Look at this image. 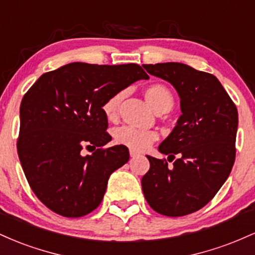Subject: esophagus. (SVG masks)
Wrapping results in <instances>:
<instances>
[{
  "label": "esophagus",
  "instance_id": "34e87169",
  "mask_svg": "<svg viewBox=\"0 0 255 255\" xmlns=\"http://www.w3.org/2000/svg\"><path fill=\"white\" fill-rule=\"evenodd\" d=\"M129 154H130V157H136V156H139V153H137V152H135V151H133V150L129 151Z\"/></svg>",
  "mask_w": 255,
  "mask_h": 255
}]
</instances>
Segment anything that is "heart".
Masks as SVG:
<instances>
[{"instance_id":"heart-1","label":"heart","mask_w":255,"mask_h":255,"mask_svg":"<svg viewBox=\"0 0 255 255\" xmlns=\"http://www.w3.org/2000/svg\"><path fill=\"white\" fill-rule=\"evenodd\" d=\"M147 103L156 113H168L174 107V97L169 89L162 84L148 85L144 90ZM124 98V92H116L110 96L102 105V111L109 121L118 118L120 103ZM157 133L152 130H141L129 126H122L114 131V140L118 145L128 147L129 150L141 152L148 148L157 140Z\"/></svg>"}]
</instances>
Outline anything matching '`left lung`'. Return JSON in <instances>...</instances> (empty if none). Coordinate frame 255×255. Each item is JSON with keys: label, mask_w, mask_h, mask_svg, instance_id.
I'll use <instances>...</instances> for the list:
<instances>
[{"label": "left lung", "mask_w": 255, "mask_h": 255, "mask_svg": "<svg viewBox=\"0 0 255 255\" xmlns=\"http://www.w3.org/2000/svg\"><path fill=\"white\" fill-rule=\"evenodd\" d=\"M147 73L170 83L180 96L182 115L158 150L177 159L147 156L141 178L154 211L180 217L204 207L217 194L235 162L239 114L219 80L184 63L144 64ZM172 159L170 160V158Z\"/></svg>", "instance_id": "8db88e82"}]
</instances>
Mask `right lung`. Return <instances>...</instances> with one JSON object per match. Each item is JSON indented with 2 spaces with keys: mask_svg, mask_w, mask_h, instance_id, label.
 <instances>
[{
  "mask_svg": "<svg viewBox=\"0 0 255 255\" xmlns=\"http://www.w3.org/2000/svg\"><path fill=\"white\" fill-rule=\"evenodd\" d=\"M140 79L135 63L98 66L73 62L44 73L20 104L17 154L31 189L63 217H83L99 206L114 171L129 159L111 140L102 105ZM94 148L84 156L82 148Z\"/></svg>",
  "mask_w": 255,
  "mask_h": 255,
  "instance_id": "add662e5",
  "label": "right lung"
}]
</instances>
